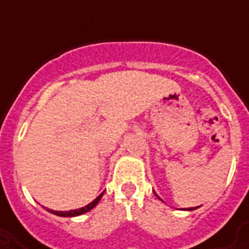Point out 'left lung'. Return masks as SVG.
I'll use <instances>...</instances> for the list:
<instances>
[{
	"mask_svg": "<svg viewBox=\"0 0 249 249\" xmlns=\"http://www.w3.org/2000/svg\"><path fill=\"white\" fill-rule=\"evenodd\" d=\"M156 196H158V195H156ZM160 199V197H159ZM193 209H195V208H189V211H193Z\"/></svg>",
	"mask_w": 249,
	"mask_h": 249,
	"instance_id": "obj_1",
	"label": "left lung"
}]
</instances>
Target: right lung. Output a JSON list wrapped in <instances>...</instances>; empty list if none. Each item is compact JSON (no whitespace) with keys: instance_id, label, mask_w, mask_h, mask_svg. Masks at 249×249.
<instances>
[{"instance_id":"obj_1","label":"right lung","mask_w":249,"mask_h":249,"mask_svg":"<svg viewBox=\"0 0 249 249\" xmlns=\"http://www.w3.org/2000/svg\"><path fill=\"white\" fill-rule=\"evenodd\" d=\"M103 196V193L101 195H98L95 199H94L91 203H89L88 205L83 207V208H79V209H73V211H66V212H59V211H53V209H48L49 212L53 213V214H56V216H60V217H75V216H80V214H84V213L89 212L90 209H93L95 205L99 203V200L102 199Z\"/></svg>"}]
</instances>
